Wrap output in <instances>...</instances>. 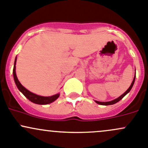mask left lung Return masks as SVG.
Listing matches in <instances>:
<instances>
[{
	"label": "left lung",
	"mask_w": 148,
	"mask_h": 148,
	"mask_svg": "<svg viewBox=\"0 0 148 148\" xmlns=\"http://www.w3.org/2000/svg\"><path fill=\"white\" fill-rule=\"evenodd\" d=\"M135 79H136V74H135V76H134V79H133V82H132L131 84H130V87H129L128 88H127V90L125 92H124L123 94L121 96H120L119 98H117V99H114V100L113 101H107V102H101V101H95V102L96 103L99 104V105H103V106H108V105H113V104H115L117 102H119V101H121V99H123V98L124 97V96H125L127 94H128L129 92H130V91L131 90L132 87H133V84H134V82H135Z\"/></svg>",
	"instance_id": "8db88e82"
}]
</instances>
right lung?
I'll use <instances>...</instances> for the list:
<instances>
[{"mask_svg": "<svg viewBox=\"0 0 148 148\" xmlns=\"http://www.w3.org/2000/svg\"><path fill=\"white\" fill-rule=\"evenodd\" d=\"M16 61H17V57H15V62H14V67H13V78L14 81H15V83L16 84L17 87L19 89V91L27 98L28 100L30 101L31 102L34 103L36 104H40V105H46V104L51 103L54 102V101L57 100V99L60 96V94H57L55 95L51 96H39L35 94H33L31 91H28L27 88H25L23 85L21 84V82L18 80V77H17L16 72H15V64H16Z\"/></svg>", "mask_w": 148, "mask_h": 148, "instance_id": "obj_1", "label": "right lung"}]
</instances>
